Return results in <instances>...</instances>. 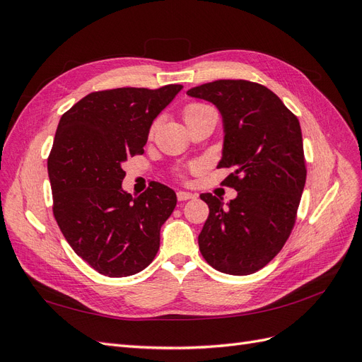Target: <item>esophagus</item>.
Instances as JSON below:
<instances>
[{"label": "esophagus", "instance_id": "34e87169", "mask_svg": "<svg viewBox=\"0 0 362 362\" xmlns=\"http://www.w3.org/2000/svg\"><path fill=\"white\" fill-rule=\"evenodd\" d=\"M194 194L193 193H189V192H178L177 193V199L180 202H184V201H189V199H193Z\"/></svg>", "mask_w": 362, "mask_h": 362}]
</instances>
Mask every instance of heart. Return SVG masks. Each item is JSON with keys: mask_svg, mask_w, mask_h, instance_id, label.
<instances>
[{"mask_svg": "<svg viewBox=\"0 0 362 362\" xmlns=\"http://www.w3.org/2000/svg\"><path fill=\"white\" fill-rule=\"evenodd\" d=\"M208 113H214V108L210 107V105H206V104H202V103H192V104H187V105L184 107V112H182L185 122H187L189 127H190L192 124H194L198 119H201L202 116L208 115ZM157 125H158V120H154V122H152V125L149 127V137L154 136L156 129H157ZM196 169H198L196 166L192 168V170H196Z\"/></svg>", "mask_w": 362, "mask_h": 362, "instance_id": "obj_1", "label": "heart"}]
</instances>
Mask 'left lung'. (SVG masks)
<instances>
[{
    "label": "left lung",
    "instance_id": "obj_1",
    "mask_svg": "<svg viewBox=\"0 0 362 362\" xmlns=\"http://www.w3.org/2000/svg\"><path fill=\"white\" fill-rule=\"evenodd\" d=\"M213 103L223 117L225 144L218 168L231 169L223 185L237 198L202 193L210 208L199 234L205 261L228 275H250L275 258L298 217L306 181L300 124L266 86L217 80L187 90Z\"/></svg>",
    "mask_w": 362,
    "mask_h": 362
}]
</instances>
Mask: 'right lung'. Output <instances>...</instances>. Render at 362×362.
Masks as SVG:
<instances>
[{
  "label": "right lung",
  "instance_id": "1",
  "mask_svg": "<svg viewBox=\"0 0 362 362\" xmlns=\"http://www.w3.org/2000/svg\"><path fill=\"white\" fill-rule=\"evenodd\" d=\"M181 89L92 92L60 119L48 156L52 213L75 254L104 276L134 275L157 255L177 194L154 182L133 198L122 166L144 154L152 120Z\"/></svg>",
  "mask_w": 362,
  "mask_h": 362
}]
</instances>
